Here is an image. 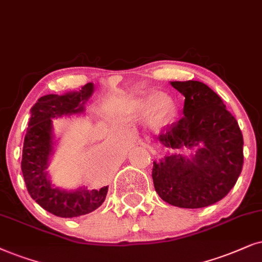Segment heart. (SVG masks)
I'll return each instance as SVG.
<instances>
[{
  "instance_id": "1",
  "label": "heart",
  "mask_w": 262,
  "mask_h": 262,
  "mask_svg": "<svg viewBox=\"0 0 262 262\" xmlns=\"http://www.w3.org/2000/svg\"><path fill=\"white\" fill-rule=\"evenodd\" d=\"M151 106H153L151 117L156 124L165 123L173 114L171 100L165 98V97H159L158 98L157 96H149L147 98L138 99L133 102V107L138 111H146Z\"/></svg>"
}]
</instances>
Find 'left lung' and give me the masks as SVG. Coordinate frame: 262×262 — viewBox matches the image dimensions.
I'll use <instances>...</instances> for the list:
<instances>
[{
	"label": "left lung",
	"mask_w": 262,
	"mask_h": 262,
	"mask_svg": "<svg viewBox=\"0 0 262 262\" xmlns=\"http://www.w3.org/2000/svg\"><path fill=\"white\" fill-rule=\"evenodd\" d=\"M170 83L186 98L184 116L158 139L165 147H196V152L190 158L175 153L155 160V189L172 206H210L231 190L242 171V132L221 97L204 82Z\"/></svg>",
	"instance_id": "left-lung-1"
}]
</instances>
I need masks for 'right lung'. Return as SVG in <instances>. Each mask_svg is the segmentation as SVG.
I'll use <instances>...</instances> for the list:
<instances>
[{"label": "right lung", "instance_id": "add662e5", "mask_svg": "<svg viewBox=\"0 0 262 262\" xmlns=\"http://www.w3.org/2000/svg\"><path fill=\"white\" fill-rule=\"evenodd\" d=\"M93 90V83L89 82L78 92L47 95L40 97L31 109L23 147V176L31 198L57 217L73 218L91 213L103 204L107 194V186L99 190H89L86 187L75 190L61 189L51 183L48 171L56 144L52 118L82 114Z\"/></svg>", "mask_w": 262, "mask_h": 262}]
</instances>
